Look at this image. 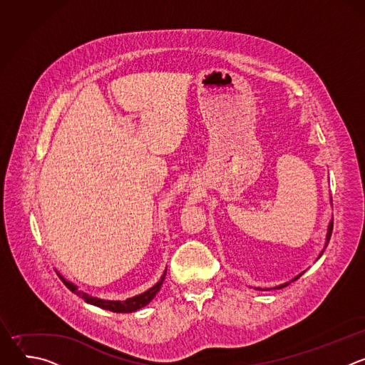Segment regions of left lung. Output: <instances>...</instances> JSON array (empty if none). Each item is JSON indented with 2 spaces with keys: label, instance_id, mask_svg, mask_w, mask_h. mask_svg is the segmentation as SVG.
Listing matches in <instances>:
<instances>
[{
  "label": "left lung",
  "instance_id": "8db88e82",
  "mask_svg": "<svg viewBox=\"0 0 365 365\" xmlns=\"http://www.w3.org/2000/svg\"><path fill=\"white\" fill-rule=\"evenodd\" d=\"M332 228H334V220H331V222H329V225H328V234H327V242H325V247H324V250H325V248H327V245H328V242H329V240H331V234H332ZM324 250H322V251H321V254H319V257H321V255H322V254H324ZM319 257H318V258H319ZM303 273H304V272H302V273H300V274H297V276H296V277H294V279H292V280H290V282H287V283H283V284H280V286H277V287H274V289H283V287H286V286H289V284H290V283H292V282H294V280H297V279H299V277H300V276H302V274H303ZM255 289H257V290H262V289H258V287H255ZM264 290H270V289H264Z\"/></svg>",
  "mask_w": 365,
  "mask_h": 365
}]
</instances>
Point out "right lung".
<instances>
[{"mask_svg": "<svg viewBox=\"0 0 365 365\" xmlns=\"http://www.w3.org/2000/svg\"><path fill=\"white\" fill-rule=\"evenodd\" d=\"M59 277L62 279V282L65 283V286H66L71 292H73L75 294H78V296H79L81 299H83L86 303H91V304H93V306H98V307L106 309V310L117 312V314H130V312H135V310L144 307L145 304H148V303L153 300V297H154L155 294H158V292L160 290V287H162V284H163V280H165V277H166V272L163 273L162 279H160L158 283H155L151 289H148L147 292H144V293H141V294H138V296H134V297H130V299H127V300H123V302H121V300H103V299L92 297V296H89L88 293H83V292L78 290V287H76L73 283L65 280L61 274H59Z\"/></svg>", "mask_w": 365, "mask_h": 365, "instance_id": "1", "label": "right lung"}]
</instances>
